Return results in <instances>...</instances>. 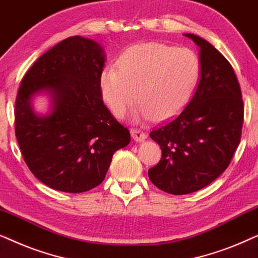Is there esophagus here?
<instances>
[{
    "instance_id": "esophagus-1",
    "label": "esophagus",
    "mask_w": 258,
    "mask_h": 258,
    "mask_svg": "<svg viewBox=\"0 0 258 258\" xmlns=\"http://www.w3.org/2000/svg\"><path fill=\"white\" fill-rule=\"evenodd\" d=\"M130 134H132V137L136 141V142H142V141L147 139V134L140 129L134 128L130 130Z\"/></svg>"
}]
</instances>
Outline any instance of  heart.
Returning <instances> with one entry per match:
<instances>
[{
  "mask_svg": "<svg viewBox=\"0 0 258 258\" xmlns=\"http://www.w3.org/2000/svg\"><path fill=\"white\" fill-rule=\"evenodd\" d=\"M201 59L190 48L147 42L122 52L117 67L101 72V95L111 112L123 116L136 101L140 115L167 121L181 112L199 83Z\"/></svg>",
  "mask_w": 258,
  "mask_h": 258,
  "instance_id": "obj_1",
  "label": "heart"
}]
</instances>
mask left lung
<instances>
[{
  "label": "left lung",
  "instance_id": "1",
  "mask_svg": "<svg viewBox=\"0 0 258 258\" xmlns=\"http://www.w3.org/2000/svg\"><path fill=\"white\" fill-rule=\"evenodd\" d=\"M201 48V79L177 117L153 129L161 161L148 170L150 181L172 195L209 185L230 164L241 142L244 104L237 76L209 42L185 34Z\"/></svg>",
  "mask_w": 258,
  "mask_h": 258
}]
</instances>
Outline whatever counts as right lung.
Listing matches in <instances>:
<instances>
[{"label":"right lung","mask_w":258,"mask_h":258,"mask_svg":"<svg viewBox=\"0 0 258 258\" xmlns=\"http://www.w3.org/2000/svg\"><path fill=\"white\" fill-rule=\"evenodd\" d=\"M103 66L101 45L72 36L40 56L21 81L14 111L17 143L35 177L52 189L83 192L101 184L112 155L130 142L128 128L102 100ZM38 90L54 100L47 118L30 107Z\"/></svg>","instance_id":"right-lung-1"}]
</instances>
